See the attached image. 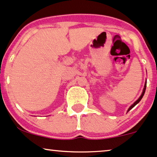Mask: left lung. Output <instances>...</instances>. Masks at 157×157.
<instances>
[{
	"instance_id": "obj_1",
	"label": "left lung",
	"mask_w": 157,
	"mask_h": 157,
	"mask_svg": "<svg viewBox=\"0 0 157 157\" xmlns=\"http://www.w3.org/2000/svg\"><path fill=\"white\" fill-rule=\"evenodd\" d=\"M146 87H147V80H146V82H145V84H144V89H143V91H142V93H141V96H140V97H139V98H138V100H136V101H135L134 103H133V104H132V105H131L130 106V107H129V108H128V111H127V112H128L129 110L132 109V108H133V107H134V106H135L136 105H137V104L139 103V102H140V100H141L142 99V98H143V96H144V93H145Z\"/></svg>"
}]
</instances>
